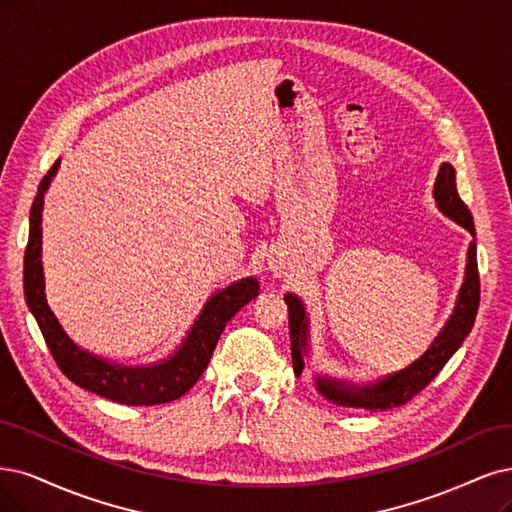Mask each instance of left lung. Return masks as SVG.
I'll list each match as a JSON object with an SVG mask.
<instances>
[{
    "label": "left lung",
    "instance_id": "1",
    "mask_svg": "<svg viewBox=\"0 0 512 512\" xmlns=\"http://www.w3.org/2000/svg\"><path fill=\"white\" fill-rule=\"evenodd\" d=\"M434 199L445 216L453 218L457 224L474 235V220L468 205L457 195L455 186V169L449 163L440 165L438 178L434 184ZM288 303V326H290V345H292V366L294 375L298 377L303 373V354L307 347V317L305 307L296 296L286 294ZM481 301V286H479V264H477V243H470L468 248V264H466V279L462 284L460 296H457V305L451 315V320L438 334V339L432 347L413 362L409 368L400 370V373L387 377L375 385L354 387L345 385L343 381H330V379H317V390L326 398L347 407H362L368 411H387L392 407H402L413 396H417L424 387L443 370L449 358L455 354L457 347L464 343L468 332L472 330L474 317L479 311Z\"/></svg>",
    "mask_w": 512,
    "mask_h": 512
}]
</instances>
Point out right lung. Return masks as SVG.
<instances>
[{
  "instance_id": "1",
  "label": "right lung",
  "mask_w": 512,
  "mask_h": 512,
  "mask_svg": "<svg viewBox=\"0 0 512 512\" xmlns=\"http://www.w3.org/2000/svg\"><path fill=\"white\" fill-rule=\"evenodd\" d=\"M59 161L48 169L38 186V195L31 205L29 216V241L25 248V301L29 311L38 322L42 337L50 349L52 358L63 370V375L74 381L84 390L103 396L108 400L131 404V407H150V404H163L178 400L184 396L192 385L199 381L203 370L214 354L216 343L226 326V322L252 298L258 296V281L254 277L241 279L237 284L228 286L226 290L211 296L199 315L197 324L192 326L184 345L178 354L171 356L167 362H161L148 368H131L118 366L105 360H99L86 351L78 349L69 341L63 328L59 326L57 317L52 315L46 305L44 296V275H42V207L44 192L57 173Z\"/></svg>"
}]
</instances>
